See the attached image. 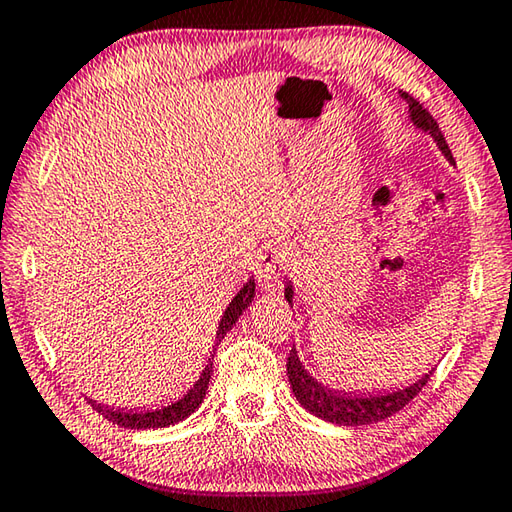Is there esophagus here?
<instances>
[{"instance_id":"obj_1","label":"esophagus","mask_w":512,"mask_h":512,"mask_svg":"<svg viewBox=\"0 0 512 512\" xmlns=\"http://www.w3.org/2000/svg\"><path fill=\"white\" fill-rule=\"evenodd\" d=\"M289 268V250L282 241H268L257 257V280L264 289H277Z\"/></svg>"}]
</instances>
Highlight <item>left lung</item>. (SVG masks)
<instances>
[{
  "instance_id": "left-lung-1",
  "label": "left lung",
  "mask_w": 512,
  "mask_h": 512,
  "mask_svg": "<svg viewBox=\"0 0 512 512\" xmlns=\"http://www.w3.org/2000/svg\"><path fill=\"white\" fill-rule=\"evenodd\" d=\"M402 97L406 99V103H409L413 124L422 128V131H429L447 158L454 162L452 149H449L445 135H443V131H440L438 121L433 119L429 108H424V103L415 99L409 92H402ZM284 298L291 302V284H287V293H284ZM287 375H289V384L293 388V393H296L300 404L305 406L307 411H311L314 415H318V418H323L327 422L343 424V427H357V424H372V422H379L384 418H391L393 413L402 411L404 406L409 404L424 386H427V381L431 379L433 370L429 372V375H424L420 381H415V384L402 388V391L386 393L379 397H372V395L357 397L350 393L329 391L327 386H320L318 381L311 379L305 372V368L300 366L296 350L289 352Z\"/></svg>"
}]
</instances>
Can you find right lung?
Segmentation results:
<instances>
[{
  "instance_id": "1",
  "label": "right lung",
  "mask_w": 512,
  "mask_h": 512,
  "mask_svg": "<svg viewBox=\"0 0 512 512\" xmlns=\"http://www.w3.org/2000/svg\"><path fill=\"white\" fill-rule=\"evenodd\" d=\"M255 298V280H250L244 289H241L232 302L225 309V314L219 323V332H216V343H214V350L216 345L221 343V339L225 334L230 332L232 325L237 323L239 316L244 314V309L253 302ZM214 359V354H212ZM210 375H212V361L207 363L201 379L196 381L192 391H189L183 400L173 402L169 406H164V409L158 411H115V409H108V406H101V404H94L90 400V404L97 409L103 418L110 420L112 424H117V427H124V429H160V427H169L173 422H180L187 415H192L198 406H201L205 391H207V384H210Z\"/></svg>"
}]
</instances>
